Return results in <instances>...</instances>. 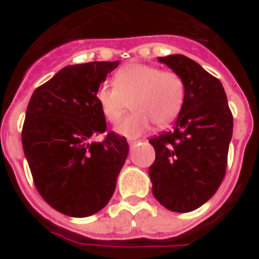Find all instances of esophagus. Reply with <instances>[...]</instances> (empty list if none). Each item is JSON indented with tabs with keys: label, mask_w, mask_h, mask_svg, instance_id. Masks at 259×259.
<instances>
[{
	"label": "esophagus",
	"mask_w": 259,
	"mask_h": 259,
	"mask_svg": "<svg viewBox=\"0 0 259 259\" xmlns=\"http://www.w3.org/2000/svg\"><path fill=\"white\" fill-rule=\"evenodd\" d=\"M137 143H140V141H139V140H128V144H130V146H131V148H132V146L136 145Z\"/></svg>",
	"instance_id": "obj_1"
}]
</instances>
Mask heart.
<instances>
[{
	"mask_svg": "<svg viewBox=\"0 0 259 259\" xmlns=\"http://www.w3.org/2000/svg\"><path fill=\"white\" fill-rule=\"evenodd\" d=\"M185 97V84L178 72L155 66L131 63L114 75V85L105 84L97 91V102L105 118L116 123L132 101L134 113L118 123L123 136H141L153 123L163 127L179 114Z\"/></svg>",
	"mask_w": 259,
	"mask_h": 259,
	"instance_id": "1",
	"label": "heart"
}]
</instances>
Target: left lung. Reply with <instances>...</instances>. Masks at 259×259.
Wrapping results in <instances>:
<instances>
[{"instance_id": "obj_1", "label": "left lung", "mask_w": 259, "mask_h": 259, "mask_svg": "<svg viewBox=\"0 0 259 259\" xmlns=\"http://www.w3.org/2000/svg\"><path fill=\"white\" fill-rule=\"evenodd\" d=\"M183 77L185 97L172 130L150 139L153 196L171 211L198 209L218 191L227 168L233 116L223 85L182 54L158 57Z\"/></svg>"}]
</instances>
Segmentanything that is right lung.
<instances>
[{"mask_svg":"<svg viewBox=\"0 0 259 259\" xmlns=\"http://www.w3.org/2000/svg\"><path fill=\"white\" fill-rule=\"evenodd\" d=\"M119 62L62 68L36 88L22 130L23 150L38 193L53 209L84 218L104 209L128 155L125 137L106 131L97 102L100 84Z\"/></svg>","mask_w":259,"mask_h":259,"instance_id":"add662e5","label":"right lung"}]
</instances>
